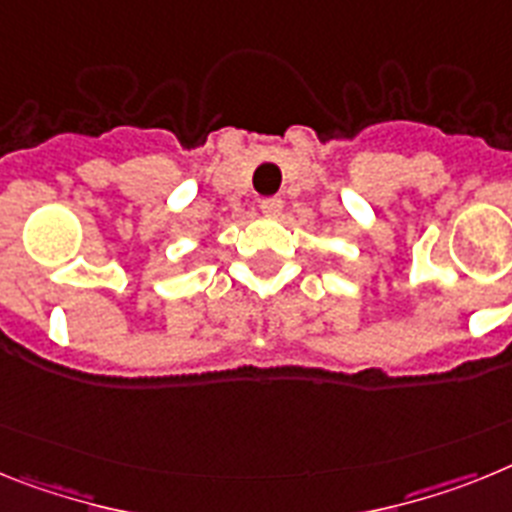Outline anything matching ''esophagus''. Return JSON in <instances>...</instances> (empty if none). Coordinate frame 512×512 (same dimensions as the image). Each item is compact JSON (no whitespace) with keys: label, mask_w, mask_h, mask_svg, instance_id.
Listing matches in <instances>:
<instances>
[{"label":"esophagus","mask_w":512,"mask_h":512,"mask_svg":"<svg viewBox=\"0 0 512 512\" xmlns=\"http://www.w3.org/2000/svg\"><path fill=\"white\" fill-rule=\"evenodd\" d=\"M260 211H262V216L275 219V216L283 211V201L281 198H265V201H260Z\"/></svg>","instance_id":"obj_1"}]
</instances>
